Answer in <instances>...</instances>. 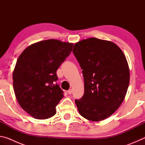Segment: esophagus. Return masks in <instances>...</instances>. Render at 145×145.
<instances>
[{"instance_id":"1","label":"esophagus","mask_w":145,"mask_h":145,"mask_svg":"<svg viewBox=\"0 0 145 145\" xmlns=\"http://www.w3.org/2000/svg\"><path fill=\"white\" fill-rule=\"evenodd\" d=\"M72 91H73L72 89H69V90L68 91V94H69V95H70V94H72Z\"/></svg>"}]
</instances>
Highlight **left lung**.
Wrapping results in <instances>:
<instances>
[{"label":"left lung","instance_id":"left-lung-1","mask_svg":"<svg viewBox=\"0 0 145 145\" xmlns=\"http://www.w3.org/2000/svg\"><path fill=\"white\" fill-rule=\"evenodd\" d=\"M73 53L82 70L84 94L75 100L79 114L93 121L107 118L126 96L130 70L125 56L112 41L90 38L75 43Z\"/></svg>","mask_w":145,"mask_h":145}]
</instances>
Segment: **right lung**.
<instances>
[{"label":"right lung","instance_id":"right-lung-1","mask_svg":"<svg viewBox=\"0 0 145 145\" xmlns=\"http://www.w3.org/2000/svg\"><path fill=\"white\" fill-rule=\"evenodd\" d=\"M73 43L50 40L27 46L17 59L13 70L14 94L20 107L34 118L45 120L56 113L63 98L56 84V71L72 52Z\"/></svg>","mask_w":145,"mask_h":145}]
</instances>
